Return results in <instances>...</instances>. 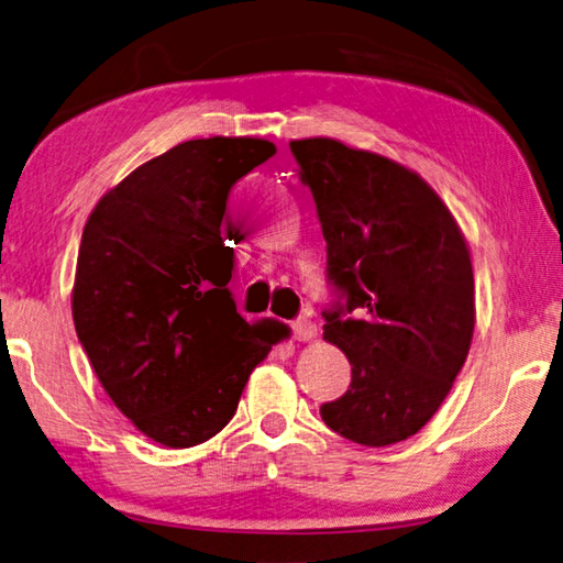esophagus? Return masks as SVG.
Returning a JSON list of instances; mask_svg holds the SVG:
<instances>
[{
	"instance_id": "34e87169",
	"label": "esophagus",
	"mask_w": 563,
	"mask_h": 563,
	"mask_svg": "<svg viewBox=\"0 0 563 563\" xmlns=\"http://www.w3.org/2000/svg\"><path fill=\"white\" fill-rule=\"evenodd\" d=\"M316 335V323L311 321V318H296V321L291 323V338L294 341H311V338Z\"/></svg>"
}]
</instances>
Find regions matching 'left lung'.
Here are the masks:
<instances>
[{"instance_id":"8db88e82","label":"left lung","mask_w":563,"mask_h":563,"mask_svg":"<svg viewBox=\"0 0 563 563\" xmlns=\"http://www.w3.org/2000/svg\"><path fill=\"white\" fill-rule=\"evenodd\" d=\"M289 146L325 238L323 338L353 367L321 417L363 446L405 441L437 413L471 347L463 232L423 178L385 156L323 136Z\"/></svg>"}]
</instances>
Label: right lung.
<instances>
[{
	"mask_svg": "<svg viewBox=\"0 0 563 563\" xmlns=\"http://www.w3.org/2000/svg\"><path fill=\"white\" fill-rule=\"evenodd\" d=\"M277 154L267 140H190L152 158L85 222L73 321L126 419L168 449L213 439L272 350L228 284L230 190Z\"/></svg>",
	"mask_w": 563,
	"mask_h": 563,
	"instance_id": "obj_1",
	"label": "right lung"
}]
</instances>
